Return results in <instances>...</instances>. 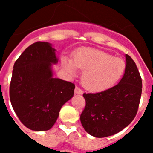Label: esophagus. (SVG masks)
<instances>
[{
  "instance_id": "1",
  "label": "esophagus",
  "mask_w": 153,
  "mask_h": 153,
  "mask_svg": "<svg viewBox=\"0 0 153 153\" xmlns=\"http://www.w3.org/2000/svg\"><path fill=\"white\" fill-rule=\"evenodd\" d=\"M75 93L76 94H82L83 93V91H82V90H81L79 87H78V86H76L75 87Z\"/></svg>"
}]
</instances>
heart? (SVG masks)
<instances>
[{
	"label": "heart",
	"instance_id": "b5f03b06",
	"mask_svg": "<svg viewBox=\"0 0 153 153\" xmlns=\"http://www.w3.org/2000/svg\"><path fill=\"white\" fill-rule=\"evenodd\" d=\"M63 67L71 75L76 73V67L83 70V86L91 90H102L120 80L125 72L126 62L105 51L84 48L74 54L73 63L64 60Z\"/></svg>",
	"mask_w": 153,
	"mask_h": 153
}]
</instances>
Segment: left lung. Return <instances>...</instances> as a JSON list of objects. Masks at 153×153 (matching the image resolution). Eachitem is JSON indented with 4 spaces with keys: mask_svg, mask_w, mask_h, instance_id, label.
Instances as JSON below:
<instances>
[{
    "mask_svg": "<svg viewBox=\"0 0 153 153\" xmlns=\"http://www.w3.org/2000/svg\"><path fill=\"white\" fill-rule=\"evenodd\" d=\"M126 70L120 83L95 93H83L86 106L80 115L85 130L94 137L113 136L136 117L142 93V79L136 63L126 54Z\"/></svg>",
    "mask_w": 153,
    "mask_h": 153,
    "instance_id": "obj_1",
    "label": "left lung"
}]
</instances>
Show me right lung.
Here are the masks:
<instances>
[{"label": "right lung", "instance_id": "obj_1", "mask_svg": "<svg viewBox=\"0 0 153 153\" xmlns=\"http://www.w3.org/2000/svg\"><path fill=\"white\" fill-rule=\"evenodd\" d=\"M47 42L30 45L13 65L10 100L19 120L34 131L49 130L61 107L72 98L74 83L53 77L52 64L58 59Z\"/></svg>", "mask_w": 153, "mask_h": 153}]
</instances>
